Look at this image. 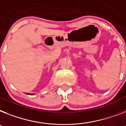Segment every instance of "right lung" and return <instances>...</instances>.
Wrapping results in <instances>:
<instances>
[{
  "mask_svg": "<svg viewBox=\"0 0 126 126\" xmlns=\"http://www.w3.org/2000/svg\"><path fill=\"white\" fill-rule=\"evenodd\" d=\"M28 94H30V93H28Z\"/></svg>",
  "mask_w": 126,
  "mask_h": 126,
  "instance_id": "obj_1",
  "label": "right lung"
}]
</instances>
